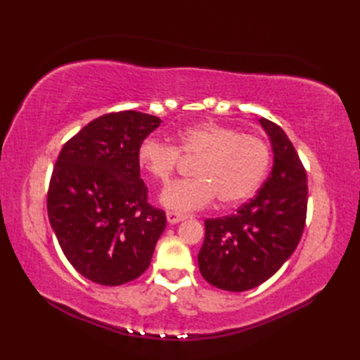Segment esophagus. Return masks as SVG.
Returning a JSON list of instances; mask_svg holds the SVG:
<instances>
[{"label": "esophagus", "mask_w": 360, "mask_h": 360, "mask_svg": "<svg viewBox=\"0 0 360 360\" xmlns=\"http://www.w3.org/2000/svg\"><path fill=\"white\" fill-rule=\"evenodd\" d=\"M187 218V215L184 213H178V212H167V221L170 224H176V223H181V221H184Z\"/></svg>", "instance_id": "esophagus-1"}]
</instances>
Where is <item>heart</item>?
<instances>
[{
    "label": "heart",
    "instance_id": "b5f03b06",
    "mask_svg": "<svg viewBox=\"0 0 360 360\" xmlns=\"http://www.w3.org/2000/svg\"><path fill=\"white\" fill-rule=\"evenodd\" d=\"M176 141L178 147L156 137H147L137 150L142 170L160 182L172 178L181 153L200 156L193 170L196 178L174 181L160 193V204L174 212L204 209L217 195L226 204L248 200L262 184L269 168L271 151L262 137L243 134L232 127L192 125L182 128L176 134Z\"/></svg>",
    "mask_w": 360,
    "mask_h": 360
}]
</instances>
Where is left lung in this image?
I'll return each mask as SVG.
<instances>
[{
  "label": "left lung",
  "mask_w": 360,
  "mask_h": 360,
  "mask_svg": "<svg viewBox=\"0 0 360 360\" xmlns=\"http://www.w3.org/2000/svg\"><path fill=\"white\" fill-rule=\"evenodd\" d=\"M259 125L274 153L269 178L233 215L204 221L198 254L205 281L232 292L271 278L294 254L307 221L308 179L302 160L277 124L262 117Z\"/></svg>",
  "instance_id": "left-lung-1"
}]
</instances>
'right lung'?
<instances>
[{
  "label": "right lung",
  "mask_w": 360,
  "mask_h": 360,
  "mask_svg": "<svg viewBox=\"0 0 360 360\" xmlns=\"http://www.w3.org/2000/svg\"><path fill=\"white\" fill-rule=\"evenodd\" d=\"M139 111L110 112L68 141L53 167L48 217L74 269L103 286L147 271L167 219L147 202L137 150L160 125Z\"/></svg>",
  "instance_id": "obj_1"
}]
</instances>
